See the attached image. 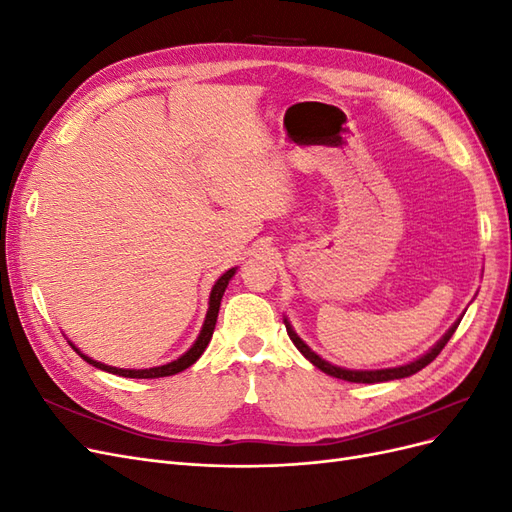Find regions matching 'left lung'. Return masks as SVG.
Returning a JSON list of instances; mask_svg holds the SVG:
<instances>
[{
    "label": "left lung",
    "mask_w": 512,
    "mask_h": 512,
    "mask_svg": "<svg viewBox=\"0 0 512 512\" xmlns=\"http://www.w3.org/2000/svg\"><path fill=\"white\" fill-rule=\"evenodd\" d=\"M286 322V331H288V337L292 339V344L299 348V352L305 356V359L312 363V365H316L320 371H324V374H329V376H333V378H339V380H346V382H363V384H374V382H386V380H399V378H408V376H412V374H416V371H421L423 367H427L433 359H436V356L442 352V348L448 344V339L453 337V333L457 331V327H459V322L461 320H457L451 329H448V333L440 339V342L433 346L427 354H423L421 359H416V361H412V363H408V365H401V367H391V369H374V371H354V369H342V367H335V365H331V363H327L324 359H320V356L316 354V352H312L307 348V344H303L301 342V337L292 331V327L288 324V320H284Z\"/></svg>",
    "instance_id": "left-lung-1"
}]
</instances>
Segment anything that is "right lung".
Instances as JSON below:
<instances>
[{"label": "right lung", "instance_id": "right-lung-1", "mask_svg": "<svg viewBox=\"0 0 512 512\" xmlns=\"http://www.w3.org/2000/svg\"><path fill=\"white\" fill-rule=\"evenodd\" d=\"M232 275H235V269L226 271V273L220 277V280L215 282V286H213V290H211V297H209V312H207V318H205V324H203V331H200V335H198V339L194 342V346H192L188 352H185L183 356H179V359L173 361V363L162 365V367H151V369H117V367H111V365H104V363H98V361H94V359H89V356H85V354L79 352V348L72 346V344H70V346H72L76 352H79L89 365H94V367H98V369H102V371H108V374L123 376V378H164V376L179 374V371H183V369H188L190 365H194V363L200 359V354H203L205 348L209 346L213 329H215V322H218L220 301H222V297H224V290H226V286H228Z\"/></svg>", "mask_w": 512, "mask_h": 512}]
</instances>
